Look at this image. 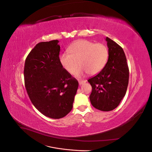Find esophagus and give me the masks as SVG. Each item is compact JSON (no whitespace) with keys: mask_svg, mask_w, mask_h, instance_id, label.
<instances>
[{"mask_svg":"<svg viewBox=\"0 0 152 152\" xmlns=\"http://www.w3.org/2000/svg\"><path fill=\"white\" fill-rule=\"evenodd\" d=\"M86 80H79V85L81 86L82 84H84V83H86Z\"/></svg>","mask_w":152,"mask_h":152,"instance_id":"obj_1","label":"esophagus"}]
</instances>
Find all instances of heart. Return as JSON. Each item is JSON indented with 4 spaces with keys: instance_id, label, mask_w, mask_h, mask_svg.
<instances>
[{
    "instance_id": "1",
    "label": "heart",
    "mask_w": 152,
    "mask_h": 152,
    "mask_svg": "<svg viewBox=\"0 0 152 152\" xmlns=\"http://www.w3.org/2000/svg\"><path fill=\"white\" fill-rule=\"evenodd\" d=\"M67 53L59 56V61L64 70L72 73L77 66H80L74 75L80 77L88 73L91 75L98 74L102 71L108 59V49L102 43L96 44L92 41L79 40L68 48Z\"/></svg>"
}]
</instances>
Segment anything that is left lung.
<instances>
[{
	"instance_id": "obj_1",
	"label": "left lung",
	"mask_w": 152,
	"mask_h": 152,
	"mask_svg": "<svg viewBox=\"0 0 152 152\" xmlns=\"http://www.w3.org/2000/svg\"><path fill=\"white\" fill-rule=\"evenodd\" d=\"M108 59L98 75L88 80L92 86L89 99L92 105L101 111L117 108L126 95L129 83V67L123 49L113 40L106 38Z\"/></svg>"
}]
</instances>
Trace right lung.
<instances>
[{
    "label": "right lung",
    "mask_w": 152,
    "mask_h": 152,
    "mask_svg": "<svg viewBox=\"0 0 152 152\" xmlns=\"http://www.w3.org/2000/svg\"><path fill=\"white\" fill-rule=\"evenodd\" d=\"M58 40L37 44L26 57L25 85L34 107L44 115L63 118L73 108L79 82L59 61Z\"/></svg>",
    "instance_id": "obj_1"
}]
</instances>
